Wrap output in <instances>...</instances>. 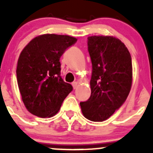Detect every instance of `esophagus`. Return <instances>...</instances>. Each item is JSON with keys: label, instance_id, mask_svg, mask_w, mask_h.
Instances as JSON below:
<instances>
[{"label": "esophagus", "instance_id": "obj_1", "mask_svg": "<svg viewBox=\"0 0 153 153\" xmlns=\"http://www.w3.org/2000/svg\"><path fill=\"white\" fill-rule=\"evenodd\" d=\"M72 86L73 87H74V89H76V87H77V83H76V82H73Z\"/></svg>", "mask_w": 153, "mask_h": 153}]
</instances>
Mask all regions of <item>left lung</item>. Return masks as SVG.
<instances>
[{
	"label": "left lung",
	"mask_w": 153,
	"mask_h": 153,
	"mask_svg": "<svg viewBox=\"0 0 153 153\" xmlns=\"http://www.w3.org/2000/svg\"><path fill=\"white\" fill-rule=\"evenodd\" d=\"M87 46L92 63L91 95L79 104L86 119L102 122L118 110L129 95L132 58L125 44L113 36H89Z\"/></svg>",
	"instance_id": "1"
}]
</instances>
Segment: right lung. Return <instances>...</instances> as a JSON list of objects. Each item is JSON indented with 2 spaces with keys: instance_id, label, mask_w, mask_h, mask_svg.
<instances>
[{
  "instance_id": "obj_1",
  "label": "right lung",
  "mask_w": 153,
  "mask_h": 153,
  "mask_svg": "<svg viewBox=\"0 0 153 153\" xmlns=\"http://www.w3.org/2000/svg\"><path fill=\"white\" fill-rule=\"evenodd\" d=\"M77 40L67 35L44 34L24 47L17 62V79L28 111L46 118L59 111L72 85L60 76V58Z\"/></svg>"
}]
</instances>
